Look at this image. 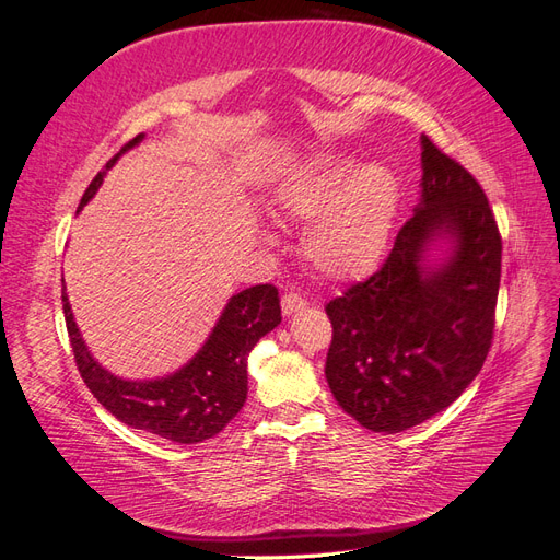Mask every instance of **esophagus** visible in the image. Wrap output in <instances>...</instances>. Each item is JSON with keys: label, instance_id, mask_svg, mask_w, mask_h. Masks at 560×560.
Instances as JSON below:
<instances>
[{"label": "esophagus", "instance_id": "34e87169", "mask_svg": "<svg viewBox=\"0 0 560 560\" xmlns=\"http://www.w3.org/2000/svg\"><path fill=\"white\" fill-rule=\"evenodd\" d=\"M306 308V299H303L301 294H294V292H287L282 296V313L284 315H294L299 311Z\"/></svg>", "mask_w": 560, "mask_h": 560}]
</instances>
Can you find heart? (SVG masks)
I'll return each instance as SVG.
<instances>
[{"label": "heart", "instance_id": "1", "mask_svg": "<svg viewBox=\"0 0 560 560\" xmlns=\"http://www.w3.org/2000/svg\"><path fill=\"white\" fill-rule=\"evenodd\" d=\"M399 179L381 163L346 151H325L301 163L276 191L278 208L299 222L303 254L319 276L348 282L364 278L385 257L399 210Z\"/></svg>", "mask_w": 560, "mask_h": 560}]
</instances>
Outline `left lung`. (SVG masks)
<instances>
[{"label": "left lung", "mask_w": 560, "mask_h": 560, "mask_svg": "<svg viewBox=\"0 0 560 560\" xmlns=\"http://www.w3.org/2000/svg\"><path fill=\"white\" fill-rule=\"evenodd\" d=\"M420 202L383 268L327 303V383L371 432H404L477 378L493 341L502 241L479 182L420 138ZM444 246L445 257H429Z\"/></svg>", "instance_id": "8db88e82"}]
</instances>
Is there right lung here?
Listing matches in <instances>:
<instances>
[{"label": "right lung", "mask_w": 560, "mask_h": 560, "mask_svg": "<svg viewBox=\"0 0 560 560\" xmlns=\"http://www.w3.org/2000/svg\"><path fill=\"white\" fill-rule=\"evenodd\" d=\"M130 140L107 163L140 144ZM105 171L89 184L79 210L95 196ZM67 334L83 383L105 409L128 428L144 430L175 444H198L222 432L247 399V358L259 338L280 325V299L273 284H257L233 294L219 315L208 341L175 374L151 381L118 378L93 358L74 322L70 299L62 292Z\"/></svg>", "instance_id": "1"}]
</instances>
